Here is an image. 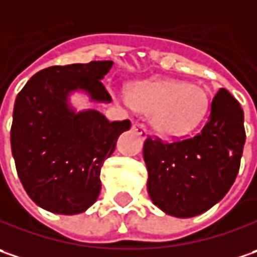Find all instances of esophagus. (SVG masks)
Segmentation results:
<instances>
[{
  "label": "esophagus",
  "instance_id": "obj_1",
  "mask_svg": "<svg viewBox=\"0 0 257 257\" xmlns=\"http://www.w3.org/2000/svg\"><path fill=\"white\" fill-rule=\"evenodd\" d=\"M132 129L140 135V138L142 141L147 138V131H145V128H144V125H142V123H134V125H132Z\"/></svg>",
  "mask_w": 257,
  "mask_h": 257
}]
</instances>
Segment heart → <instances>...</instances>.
<instances>
[{
	"instance_id": "1",
	"label": "heart",
	"mask_w": 257,
	"mask_h": 257,
	"mask_svg": "<svg viewBox=\"0 0 257 257\" xmlns=\"http://www.w3.org/2000/svg\"><path fill=\"white\" fill-rule=\"evenodd\" d=\"M123 103L151 115L152 131L162 138L175 140L193 132L206 117L210 96L206 87L183 80L157 79L129 86Z\"/></svg>"
}]
</instances>
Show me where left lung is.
Segmentation results:
<instances>
[{
    "label": "left lung",
    "instance_id": "8db88e82",
    "mask_svg": "<svg viewBox=\"0 0 257 257\" xmlns=\"http://www.w3.org/2000/svg\"><path fill=\"white\" fill-rule=\"evenodd\" d=\"M243 122L239 102L220 89L200 134L173 144L145 141L147 188L152 203L180 218L194 217L217 204L239 173L246 141Z\"/></svg>",
    "mask_w": 257,
    "mask_h": 257
}]
</instances>
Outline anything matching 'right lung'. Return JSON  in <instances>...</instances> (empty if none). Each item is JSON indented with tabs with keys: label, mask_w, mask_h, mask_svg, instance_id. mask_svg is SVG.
<instances>
[{
	"label": "right lung",
	"mask_w": 257,
	"mask_h": 257,
	"mask_svg": "<svg viewBox=\"0 0 257 257\" xmlns=\"http://www.w3.org/2000/svg\"><path fill=\"white\" fill-rule=\"evenodd\" d=\"M113 62L53 66L36 73L18 93L11 151L28 197L56 214H79L97 200L100 168L129 120L109 122L96 109L77 110L72 95L110 103L102 79Z\"/></svg>",
	"instance_id": "1"
}]
</instances>
